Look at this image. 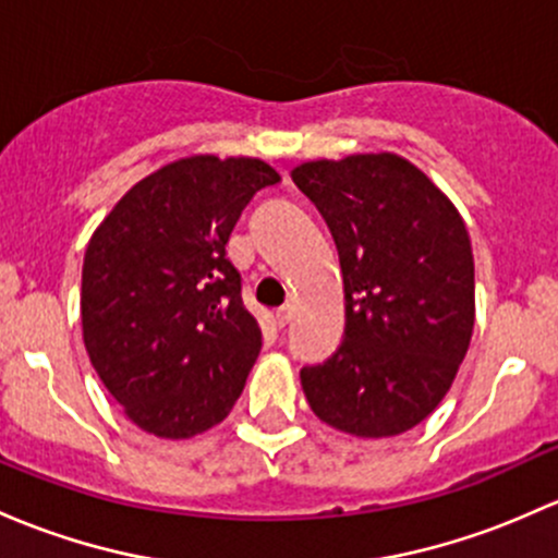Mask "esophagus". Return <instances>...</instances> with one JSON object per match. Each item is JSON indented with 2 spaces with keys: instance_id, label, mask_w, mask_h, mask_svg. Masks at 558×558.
<instances>
[{
  "instance_id": "34e87169",
  "label": "esophagus",
  "mask_w": 558,
  "mask_h": 558,
  "mask_svg": "<svg viewBox=\"0 0 558 558\" xmlns=\"http://www.w3.org/2000/svg\"><path fill=\"white\" fill-rule=\"evenodd\" d=\"M291 318H294V304H283V307L275 310V324L278 326H286Z\"/></svg>"
}]
</instances>
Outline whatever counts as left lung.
Instances as JSON below:
<instances>
[{"label": "left lung", "mask_w": 558, "mask_h": 558, "mask_svg": "<svg viewBox=\"0 0 558 558\" xmlns=\"http://www.w3.org/2000/svg\"><path fill=\"white\" fill-rule=\"evenodd\" d=\"M291 179L326 219L344 280L342 344L299 374L310 409L357 438L412 430L444 401L473 337L465 221L396 151L307 160Z\"/></svg>", "instance_id": "8db88e82"}]
</instances>
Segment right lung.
I'll use <instances>...</instances> for the list:
<instances>
[{
	"instance_id": "add662e5",
	"label": "right lung",
	"mask_w": 558,
	"mask_h": 558,
	"mask_svg": "<svg viewBox=\"0 0 558 558\" xmlns=\"http://www.w3.org/2000/svg\"><path fill=\"white\" fill-rule=\"evenodd\" d=\"M280 181L259 157L190 155L144 175L96 227L82 264V339L125 417L192 438L232 412L262 350L227 240Z\"/></svg>"
}]
</instances>
